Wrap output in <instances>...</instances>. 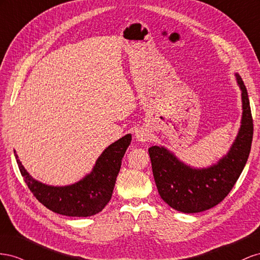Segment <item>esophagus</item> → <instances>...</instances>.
<instances>
[{"label":"esophagus","mask_w":260,"mask_h":260,"mask_svg":"<svg viewBox=\"0 0 260 260\" xmlns=\"http://www.w3.org/2000/svg\"><path fill=\"white\" fill-rule=\"evenodd\" d=\"M136 138L139 140V142H148V140L150 139V133L147 128L143 127V128H139L136 131Z\"/></svg>","instance_id":"1"}]
</instances>
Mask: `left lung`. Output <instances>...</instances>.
I'll use <instances>...</instances> for the list:
<instances>
[{"label": "left lung", "instance_id": "8db88e82", "mask_svg": "<svg viewBox=\"0 0 260 260\" xmlns=\"http://www.w3.org/2000/svg\"><path fill=\"white\" fill-rule=\"evenodd\" d=\"M242 118L239 133L223 157L207 168H194L181 161L163 146L149 148L152 173L159 195L173 209L196 213L217 206L231 191L245 167L253 140V118L246 87L239 74Z\"/></svg>", "mask_w": 260, "mask_h": 260}]
</instances>
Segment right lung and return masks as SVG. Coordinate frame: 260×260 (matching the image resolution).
<instances>
[{
    "mask_svg": "<svg viewBox=\"0 0 260 260\" xmlns=\"http://www.w3.org/2000/svg\"><path fill=\"white\" fill-rule=\"evenodd\" d=\"M132 140L127 134L107 147L90 173L65 186H52L35 180L21 165L14 150L19 171L35 197L55 213L69 217H90L99 213L112 197L122 159Z\"/></svg>",
    "mask_w": 260,
    "mask_h": 260,
    "instance_id": "obj_1",
    "label": "right lung"
}]
</instances>
